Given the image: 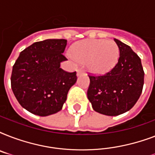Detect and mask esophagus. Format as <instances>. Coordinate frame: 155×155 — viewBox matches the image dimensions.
<instances>
[{
	"instance_id": "esophagus-1",
	"label": "esophagus",
	"mask_w": 155,
	"mask_h": 155,
	"mask_svg": "<svg viewBox=\"0 0 155 155\" xmlns=\"http://www.w3.org/2000/svg\"><path fill=\"white\" fill-rule=\"evenodd\" d=\"M83 74H84V70H82V69H80V68H79L77 70V75L79 76V75H83Z\"/></svg>"
}]
</instances>
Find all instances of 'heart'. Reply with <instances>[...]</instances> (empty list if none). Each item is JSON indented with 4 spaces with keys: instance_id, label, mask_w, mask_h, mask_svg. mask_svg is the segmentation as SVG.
<instances>
[{
    "instance_id": "heart-1",
    "label": "heart",
    "mask_w": 155,
    "mask_h": 155,
    "mask_svg": "<svg viewBox=\"0 0 155 155\" xmlns=\"http://www.w3.org/2000/svg\"><path fill=\"white\" fill-rule=\"evenodd\" d=\"M71 54L78 62L86 63L91 72L104 74L112 70L117 63L120 48L111 40H84L72 47Z\"/></svg>"
}]
</instances>
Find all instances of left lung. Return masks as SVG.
I'll return each instance as SVG.
<instances>
[{"label":"left lung","mask_w":155,"mask_h":155,"mask_svg":"<svg viewBox=\"0 0 155 155\" xmlns=\"http://www.w3.org/2000/svg\"><path fill=\"white\" fill-rule=\"evenodd\" d=\"M120 48L118 63L103 75H89L87 98L96 112L117 116L134 106L142 94L144 71L139 56L130 46L114 38Z\"/></svg>","instance_id":"obj_1"}]
</instances>
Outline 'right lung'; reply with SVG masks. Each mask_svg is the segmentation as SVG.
<instances>
[{
    "label": "right lung",
    "mask_w": 155,
    "mask_h": 155,
    "mask_svg": "<svg viewBox=\"0 0 155 155\" xmlns=\"http://www.w3.org/2000/svg\"><path fill=\"white\" fill-rule=\"evenodd\" d=\"M66 39H47L23 50L13 66L11 87L21 105L30 113L46 117L58 113L68 91L77 80L76 71L60 68L67 60Z\"/></svg>",
    "instance_id": "add662e5"
}]
</instances>
